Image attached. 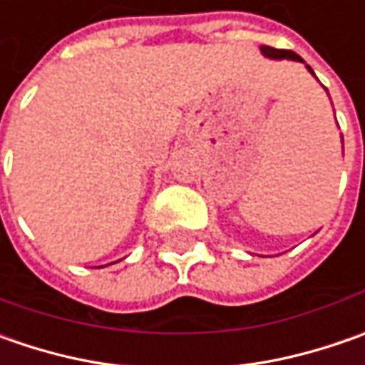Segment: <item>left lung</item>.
<instances>
[{
	"label": "left lung",
	"instance_id": "left-lung-1",
	"mask_svg": "<svg viewBox=\"0 0 365 365\" xmlns=\"http://www.w3.org/2000/svg\"><path fill=\"white\" fill-rule=\"evenodd\" d=\"M259 50H262V54H264V56H268V58H276V61H282V58H287V61L304 63L301 56H299L297 52H292V50H278V48H272V46H259ZM307 68H309V73H311V75H315L311 66H307Z\"/></svg>",
	"mask_w": 365,
	"mask_h": 365
}]
</instances>
